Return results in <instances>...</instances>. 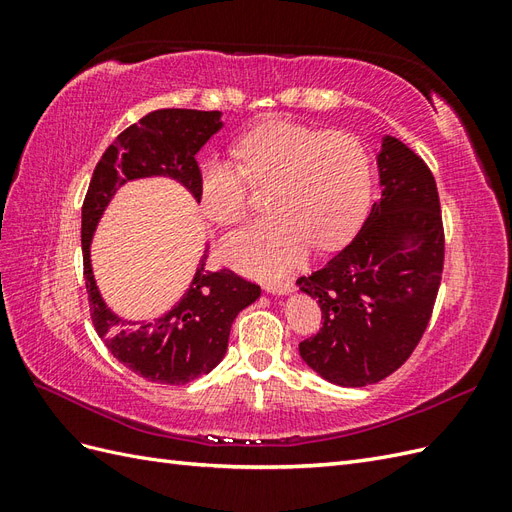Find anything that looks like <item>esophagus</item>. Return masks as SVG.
Returning a JSON list of instances; mask_svg holds the SVG:
<instances>
[{"label": "esophagus", "mask_w": 512, "mask_h": 512, "mask_svg": "<svg viewBox=\"0 0 512 512\" xmlns=\"http://www.w3.org/2000/svg\"><path fill=\"white\" fill-rule=\"evenodd\" d=\"M267 292L271 294H290L292 292V282H269L265 286Z\"/></svg>", "instance_id": "obj_1"}]
</instances>
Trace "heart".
<instances>
[{
  "label": "heart",
  "mask_w": 512,
  "mask_h": 512,
  "mask_svg": "<svg viewBox=\"0 0 512 512\" xmlns=\"http://www.w3.org/2000/svg\"><path fill=\"white\" fill-rule=\"evenodd\" d=\"M235 156L239 164L211 158L200 166V207L213 222L237 224L250 207L254 183L271 185L275 215L224 239L220 254L228 265L260 277L284 275L301 265L314 243L335 250L361 226L371 160L356 136L267 119L239 138Z\"/></svg>",
  "instance_id": "obj_1"
}]
</instances>
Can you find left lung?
<instances>
[{
  "label": "left lung",
  "instance_id": "1",
  "mask_svg": "<svg viewBox=\"0 0 512 512\" xmlns=\"http://www.w3.org/2000/svg\"><path fill=\"white\" fill-rule=\"evenodd\" d=\"M382 194L356 237L297 280L322 309L301 359L339 386H367L408 361L427 329L444 267L436 179L395 136L378 151Z\"/></svg>",
  "mask_w": 512,
  "mask_h": 512
}]
</instances>
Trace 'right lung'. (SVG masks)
I'll return each instance as SVG.
<instances>
[{"label":"right lung","mask_w":512,"mask_h":512,"mask_svg":"<svg viewBox=\"0 0 512 512\" xmlns=\"http://www.w3.org/2000/svg\"><path fill=\"white\" fill-rule=\"evenodd\" d=\"M222 126L220 111L162 108L145 115L102 153L83 203V271L96 333L119 363L158 384H188L209 374L224 359L232 322L260 297V286L228 269L207 271L205 245L190 288L175 307L151 322L126 320L104 303L91 271L89 247L108 203L130 181L170 177L200 203L196 153Z\"/></svg>","instance_id":"right-lung-1"}]
</instances>
